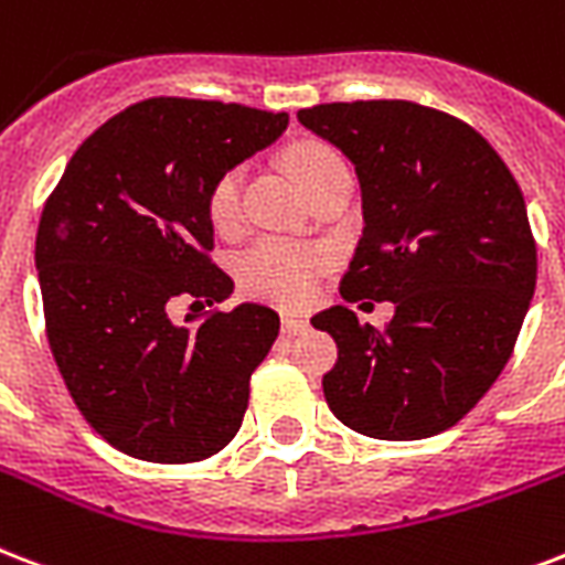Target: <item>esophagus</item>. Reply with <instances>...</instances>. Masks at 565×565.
I'll return each instance as SVG.
<instances>
[{"mask_svg":"<svg viewBox=\"0 0 565 565\" xmlns=\"http://www.w3.org/2000/svg\"><path fill=\"white\" fill-rule=\"evenodd\" d=\"M281 329H284V334H299V331L308 329V320H305L301 313L284 311L281 313Z\"/></svg>","mask_w":565,"mask_h":565,"instance_id":"esophagus-1","label":"esophagus"}]
</instances>
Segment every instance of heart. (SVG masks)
<instances>
[{"instance_id": "obj_1", "label": "heart", "mask_w": 565, "mask_h": 565, "mask_svg": "<svg viewBox=\"0 0 565 565\" xmlns=\"http://www.w3.org/2000/svg\"><path fill=\"white\" fill-rule=\"evenodd\" d=\"M287 166L296 174L305 192L311 195L331 171L347 166L334 148L326 141L305 139L287 150ZM239 192H243V171L227 168L213 180L206 192V215L218 231H231L239 222ZM329 264V257L317 245L290 243V239H260L239 257L236 278L245 292L257 299L278 301V305H296L311 296L313 284Z\"/></svg>"}]
</instances>
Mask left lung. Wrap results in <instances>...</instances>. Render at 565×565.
I'll list each match as a JSON object with an SVG mask.
<instances>
[{"mask_svg": "<svg viewBox=\"0 0 565 565\" xmlns=\"http://www.w3.org/2000/svg\"><path fill=\"white\" fill-rule=\"evenodd\" d=\"M299 120L355 166L364 234L340 278L347 301H394L387 329L334 305L322 376L340 424L382 441L445 433L507 367L536 287L524 195L498 150L412 100L322 103Z\"/></svg>", "mask_w": 565, "mask_h": 565, "instance_id": "obj_1", "label": "left lung"}]
</instances>
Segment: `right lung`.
Here are the masks:
<instances>
[{"label": "right lung", "instance_id": "add662e5", "mask_svg": "<svg viewBox=\"0 0 565 565\" xmlns=\"http://www.w3.org/2000/svg\"><path fill=\"white\" fill-rule=\"evenodd\" d=\"M287 111L150 97L82 141L46 198L34 239L46 340L97 436L145 462H201L234 441L248 379L281 320L245 301L192 326L234 281L213 264L206 192L273 145Z\"/></svg>", "mask_w": 565, "mask_h": 565}]
</instances>
